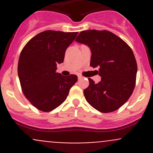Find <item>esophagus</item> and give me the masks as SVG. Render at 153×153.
<instances>
[{"mask_svg": "<svg viewBox=\"0 0 153 153\" xmlns=\"http://www.w3.org/2000/svg\"><path fill=\"white\" fill-rule=\"evenodd\" d=\"M78 79H79V80H81V79H82V78H83V77L81 76V75H78Z\"/></svg>", "mask_w": 153, "mask_h": 153, "instance_id": "obj_1", "label": "esophagus"}]
</instances>
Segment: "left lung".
I'll use <instances>...</instances> for the list:
<instances>
[{
  "label": "left lung",
  "instance_id": "obj_1",
  "mask_svg": "<svg viewBox=\"0 0 153 153\" xmlns=\"http://www.w3.org/2000/svg\"><path fill=\"white\" fill-rule=\"evenodd\" d=\"M75 41L90 48V66L98 67L101 81L89 78L84 90L88 103L99 112L119 109L132 95L135 86L137 63L132 49L121 38L107 30L82 31Z\"/></svg>",
  "mask_w": 153,
  "mask_h": 153
}]
</instances>
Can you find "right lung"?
<instances>
[{
    "instance_id": "1",
    "label": "right lung",
    "mask_w": 153,
    "mask_h": 153,
    "mask_svg": "<svg viewBox=\"0 0 153 153\" xmlns=\"http://www.w3.org/2000/svg\"><path fill=\"white\" fill-rule=\"evenodd\" d=\"M77 35L46 30L29 40L21 51L18 65L21 89L39 110L47 112L59 106L78 81L75 75L66 77L56 72L57 64L64 62L66 50Z\"/></svg>"
}]
</instances>
